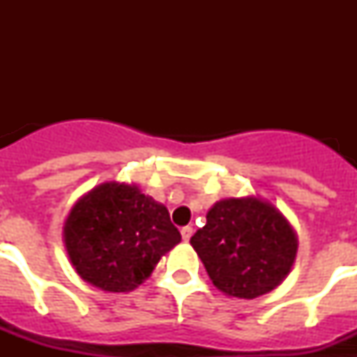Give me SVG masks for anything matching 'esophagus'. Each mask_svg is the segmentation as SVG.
Listing matches in <instances>:
<instances>
[{
    "mask_svg": "<svg viewBox=\"0 0 357 357\" xmlns=\"http://www.w3.org/2000/svg\"><path fill=\"white\" fill-rule=\"evenodd\" d=\"M181 234H182V239H184V241H189V239H191V236H193V227H182Z\"/></svg>",
    "mask_w": 357,
    "mask_h": 357,
    "instance_id": "esophagus-1",
    "label": "esophagus"
}]
</instances>
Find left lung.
Here are the masks:
<instances>
[{"mask_svg":"<svg viewBox=\"0 0 357 357\" xmlns=\"http://www.w3.org/2000/svg\"><path fill=\"white\" fill-rule=\"evenodd\" d=\"M206 218L191 247L220 291L250 301L282 284L296 259L298 238L272 202L254 195L223 198Z\"/></svg>","mask_w":357,"mask_h":357,"instance_id":"left-lung-1","label":"left lung"}]
</instances>
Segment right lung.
I'll return each mask as SVG.
<instances>
[{"instance_id":"add662e5","label":"right lung","mask_w":357,"mask_h":357,"mask_svg":"<svg viewBox=\"0 0 357 357\" xmlns=\"http://www.w3.org/2000/svg\"><path fill=\"white\" fill-rule=\"evenodd\" d=\"M64 247L75 272L94 288L128 293L181 243L168 209L137 184L110 181L78 198L64 222Z\"/></svg>"}]
</instances>
